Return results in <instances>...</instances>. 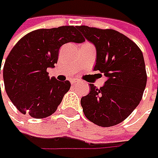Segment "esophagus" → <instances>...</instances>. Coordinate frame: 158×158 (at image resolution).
Here are the masks:
<instances>
[{"label":"esophagus","mask_w":158,"mask_h":158,"mask_svg":"<svg viewBox=\"0 0 158 158\" xmlns=\"http://www.w3.org/2000/svg\"><path fill=\"white\" fill-rule=\"evenodd\" d=\"M76 82H79V81H78V80H71V83H72V84H75Z\"/></svg>","instance_id":"obj_1"}]
</instances>
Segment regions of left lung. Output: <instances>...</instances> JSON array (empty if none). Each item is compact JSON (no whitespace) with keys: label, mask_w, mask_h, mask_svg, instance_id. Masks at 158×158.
I'll use <instances>...</instances> for the list:
<instances>
[{"label":"left lung","mask_w":158,"mask_h":158,"mask_svg":"<svg viewBox=\"0 0 158 158\" xmlns=\"http://www.w3.org/2000/svg\"><path fill=\"white\" fill-rule=\"evenodd\" d=\"M85 39L97 49L94 70L107 77L105 85L82 97L85 117L99 127L119 124L130 115L142 100L147 83L143 54L136 44L112 29L78 26Z\"/></svg>","instance_id":"left-lung-1"}]
</instances>
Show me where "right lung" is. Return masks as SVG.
<instances>
[{
	"instance_id": "1",
	"label": "right lung",
	"mask_w": 158,
	"mask_h": 158,
	"mask_svg": "<svg viewBox=\"0 0 158 158\" xmlns=\"http://www.w3.org/2000/svg\"><path fill=\"white\" fill-rule=\"evenodd\" d=\"M77 27L36 30L23 37L10 51L3 66L4 86L9 99L23 114L35 118L52 115L69 90V81L50 78L46 70L57 63L60 46L85 41Z\"/></svg>"
}]
</instances>
